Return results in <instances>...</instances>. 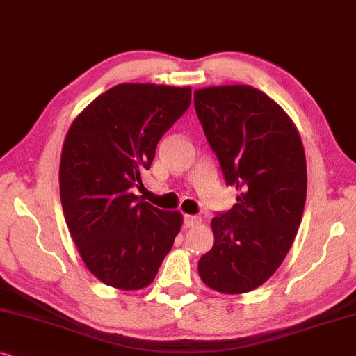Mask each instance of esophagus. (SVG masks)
Here are the masks:
<instances>
[{
  "label": "esophagus",
  "instance_id": "obj_1",
  "mask_svg": "<svg viewBox=\"0 0 356 356\" xmlns=\"http://www.w3.org/2000/svg\"><path fill=\"white\" fill-rule=\"evenodd\" d=\"M202 222V218L193 215H184V225L187 227H195Z\"/></svg>",
  "mask_w": 356,
  "mask_h": 356
}]
</instances>
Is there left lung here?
I'll use <instances>...</instances> for the list:
<instances>
[{"mask_svg": "<svg viewBox=\"0 0 356 356\" xmlns=\"http://www.w3.org/2000/svg\"><path fill=\"white\" fill-rule=\"evenodd\" d=\"M193 102L226 186L239 191L233 208L211 220L215 244L198 273L220 293L252 291L280 267L300 227L305 148L283 108L252 86L198 89Z\"/></svg>", "mask_w": 356, "mask_h": 356, "instance_id": "1", "label": "left lung"}]
</instances>
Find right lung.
Segmentation results:
<instances>
[{"mask_svg": "<svg viewBox=\"0 0 356 356\" xmlns=\"http://www.w3.org/2000/svg\"><path fill=\"white\" fill-rule=\"evenodd\" d=\"M191 99V88L118 84L71 123L60 161L61 207L89 272L108 286H148L181 231V213L149 205L134 188Z\"/></svg>", "mask_w": 356, "mask_h": 356, "instance_id": "1", "label": "right lung"}]
</instances>
